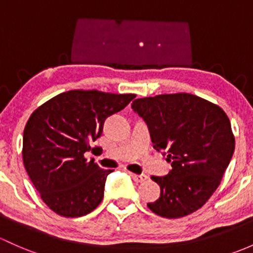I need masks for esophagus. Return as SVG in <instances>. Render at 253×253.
I'll return each mask as SVG.
<instances>
[{"mask_svg": "<svg viewBox=\"0 0 253 253\" xmlns=\"http://www.w3.org/2000/svg\"><path fill=\"white\" fill-rule=\"evenodd\" d=\"M129 174H131L132 179L137 183H143L148 179V175L145 174H134V173H129Z\"/></svg>", "mask_w": 253, "mask_h": 253, "instance_id": "1", "label": "esophagus"}]
</instances>
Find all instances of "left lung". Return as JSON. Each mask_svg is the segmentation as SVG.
Instances as JSON below:
<instances>
[{
	"label": "left lung",
	"instance_id": "left-lung-1",
	"mask_svg": "<svg viewBox=\"0 0 253 253\" xmlns=\"http://www.w3.org/2000/svg\"><path fill=\"white\" fill-rule=\"evenodd\" d=\"M132 108L147 122L154 148L172 162L169 174L151 177L161 191L149 209L165 218L201 209L220 184L235 148L227 114L189 93L139 98Z\"/></svg>",
	"mask_w": 253,
	"mask_h": 253
}]
</instances>
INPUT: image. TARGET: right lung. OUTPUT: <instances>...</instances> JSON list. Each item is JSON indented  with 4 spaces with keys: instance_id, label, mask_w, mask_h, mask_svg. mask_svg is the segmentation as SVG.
<instances>
[{
    "instance_id": "add662e5",
    "label": "right lung",
    "mask_w": 253,
    "mask_h": 253,
    "mask_svg": "<svg viewBox=\"0 0 253 253\" xmlns=\"http://www.w3.org/2000/svg\"><path fill=\"white\" fill-rule=\"evenodd\" d=\"M133 98L132 93L73 89L55 95L31 114L24 128L23 162L53 212L66 218L82 217L102 203L106 177L114 169H100L84 154L102 134L105 119Z\"/></svg>"
}]
</instances>
